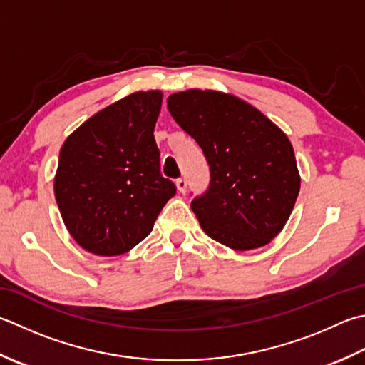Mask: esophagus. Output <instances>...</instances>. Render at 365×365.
<instances>
[{
	"label": "esophagus",
	"mask_w": 365,
	"mask_h": 365,
	"mask_svg": "<svg viewBox=\"0 0 365 365\" xmlns=\"http://www.w3.org/2000/svg\"><path fill=\"white\" fill-rule=\"evenodd\" d=\"M187 185H188V182H187V178H185V177L177 178V188H178V191H182V192L187 191Z\"/></svg>",
	"instance_id": "esophagus-1"
}]
</instances>
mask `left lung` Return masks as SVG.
Returning a JSON list of instances; mask_svg holds the SVG:
<instances>
[{"mask_svg":"<svg viewBox=\"0 0 365 365\" xmlns=\"http://www.w3.org/2000/svg\"><path fill=\"white\" fill-rule=\"evenodd\" d=\"M168 109L209 164V187L191 201L205 234L240 252L267 245L301 188L287 135L253 106L213 90L174 93Z\"/></svg>","mask_w":365,"mask_h":365,"instance_id":"obj_1","label":"left lung"}]
</instances>
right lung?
Returning a JSON list of instances; mask_svg holds the SVG:
<instances>
[{
	"instance_id": "1",
	"label": "right lung",
	"mask_w": 365,
	"mask_h": 365,
	"mask_svg": "<svg viewBox=\"0 0 365 365\" xmlns=\"http://www.w3.org/2000/svg\"><path fill=\"white\" fill-rule=\"evenodd\" d=\"M161 91H138L106 107L64 140L55 197L64 225L99 256L130 252L152 232L175 195L163 177L155 123Z\"/></svg>"
}]
</instances>
